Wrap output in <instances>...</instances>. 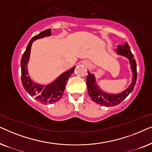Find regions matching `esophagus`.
Here are the masks:
<instances>
[{
  "instance_id": "34e87169",
  "label": "esophagus",
  "mask_w": 152,
  "mask_h": 152,
  "mask_svg": "<svg viewBox=\"0 0 152 152\" xmlns=\"http://www.w3.org/2000/svg\"><path fill=\"white\" fill-rule=\"evenodd\" d=\"M83 64H84L86 67H90L91 66V63L88 61H83Z\"/></svg>"
}]
</instances>
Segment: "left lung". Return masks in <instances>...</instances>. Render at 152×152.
Here are the masks:
<instances>
[{
	"label": "left lung",
	"instance_id": "8db88e82",
	"mask_svg": "<svg viewBox=\"0 0 152 152\" xmlns=\"http://www.w3.org/2000/svg\"><path fill=\"white\" fill-rule=\"evenodd\" d=\"M115 52L118 55L124 56V57L127 58L129 60L133 77L132 83L127 88L117 94L107 93L102 90L97 85L94 75L88 71V75L86 78V85L89 96L95 103L99 105L104 106V107H114L121 103L132 92L136 82L137 70L136 60L131 52L128 43L125 42L123 45H118V48L115 49Z\"/></svg>",
	"mask_w": 152,
	"mask_h": 152
}]
</instances>
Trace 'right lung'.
I'll return each instance as SVG.
<instances>
[{"instance_id": "1", "label": "right lung", "mask_w": 152, "mask_h": 152, "mask_svg": "<svg viewBox=\"0 0 152 152\" xmlns=\"http://www.w3.org/2000/svg\"><path fill=\"white\" fill-rule=\"evenodd\" d=\"M50 35L51 29H48L33 37L29 42L20 61L21 80L23 88L26 92L28 93V94H30L31 96H34L36 100L43 104H53L61 98L68 79L70 77L75 68V66H74L67 71L64 72V73L60 75L54 82L47 84L46 86L37 84L32 80L28 73V64L30 60L31 47L33 41H36L37 39H42L43 37H50Z\"/></svg>"}]
</instances>
